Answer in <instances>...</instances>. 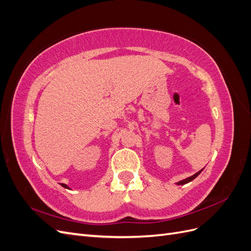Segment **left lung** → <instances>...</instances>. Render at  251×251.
<instances>
[{
  "label": "left lung",
  "instance_id": "obj_1",
  "mask_svg": "<svg viewBox=\"0 0 251 251\" xmlns=\"http://www.w3.org/2000/svg\"><path fill=\"white\" fill-rule=\"evenodd\" d=\"M201 172H202V170H201V171H199L198 173H196L195 175H193V176H191V177H188V178H186V179H184V180H182V181H179L177 184L182 185V184H186V183H188V182H191L192 180H194L197 176H198V175H199Z\"/></svg>",
  "mask_w": 251,
  "mask_h": 251
}]
</instances>
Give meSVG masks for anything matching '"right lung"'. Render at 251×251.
Wrapping results in <instances>:
<instances>
[{"instance_id":"right-lung-1","label":"right lung","mask_w":251,"mask_h":251,"mask_svg":"<svg viewBox=\"0 0 251 251\" xmlns=\"http://www.w3.org/2000/svg\"><path fill=\"white\" fill-rule=\"evenodd\" d=\"M60 185H62L63 187H65V188H69V187H68L66 184H64V183H60Z\"/></svg>"}]
</instances>
